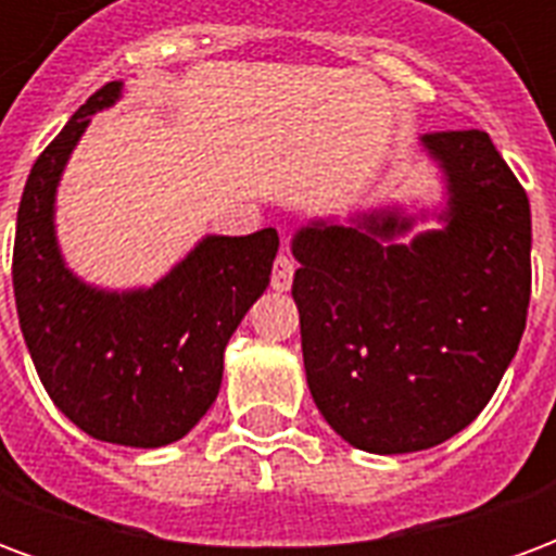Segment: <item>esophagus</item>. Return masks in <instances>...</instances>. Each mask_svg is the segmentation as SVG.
I'll use <instances>...</instances> for the list:
<instances>
[{"label":"esophagus","instance_id":"34e87169","mask_svg":"<svg viewBox=\"0 0 556 556\" xmlns=\"http://www.w3.org/2000/svg\"><path fill=\"white\" fill-rule=\"evenodd\" d=\"M294 258L289 255V250H282L277 255V262H274V274H270V286L277 291H286L291 286V279H294Z\"/></svg>","mask_w":556,"mask_h":556}]
</instances>
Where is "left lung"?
<instances>
[{
  "label": "left lung",
  "instance_id": "obj_1",
  "mask_svg": "<svg viewBox=\"0 0 556 556\" xmlns=\"http://www.w3.org/2000/svg\"><path fill=\"white\" fill-rule=\"evenodd\" d=\"M446 184L429 229L402 207L291 238L306 384L342 441L417 453L470 426L513 363L530 303V202L482 130L419 139Z\"/></svg>",
  "mask_w": 556,
  "mask_h": 556
}]
</instances>
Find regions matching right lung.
<instances>
[{"label":"right lung","instance_id":"obj_1","mask_svg":"<svg viewBox=\"0 0 556 556\" xmlns=\"http://www.w3.org/2000/svg\"><path fill=\"white\" fill-rule=\"evenodd\" d=\"M122 98L106 83L35 160L14 235V301L55 408L91 438L154 450L181 441L214 405L223 351L265 294L277 229L207 235L151 289H94L55 241V187L91 115Z\"/></svg>","mask_w":556,"mask_h":556}]
</instances>
